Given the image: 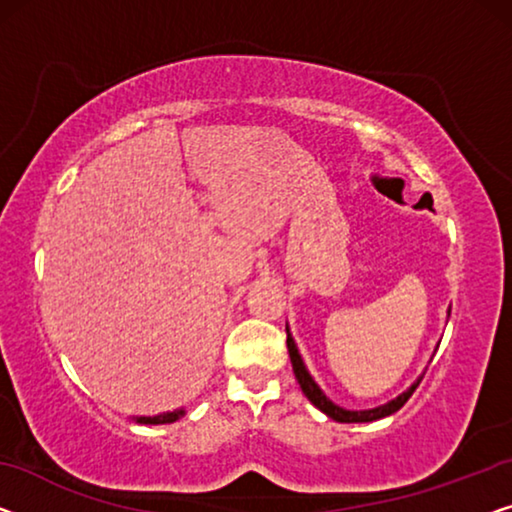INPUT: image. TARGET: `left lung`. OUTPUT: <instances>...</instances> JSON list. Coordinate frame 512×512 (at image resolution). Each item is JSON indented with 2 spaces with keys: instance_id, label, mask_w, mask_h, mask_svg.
Instances as JSON below:
<instances>
[{
  "instance_id": "1",
  "label": "left lung",
  "mask_w": 512,
  "mask_h": 512,
  "mask_svg": "<svg viewBox=\"0 0 512 512\" xmlns=\"http://www.w3.org/2000/svg\"><path fill=\"white\" fill-rule=\"evenodd\" d=\"M287 352H289V358H292L294 375H296V381H299V386H301V391H303L305 398H308L312 404H315L319 411H324L326 416L333 418V421H338V423H372V421H379V418H384V416L395 414V411H398L400 407H404V402H407L411 395H414V391H416L418 384H421V379H423V375H421V377L414 381V384L407 388V391L400 393L395 400L381 404V407L363 409V411H349V409H342L335 402H331L322 393V388L315 384V379H312L310 372L305 370L303 358L299 354V349H296V345H294V338H292V333H289V329H287Z\"/></svg>"
}]
</instances>
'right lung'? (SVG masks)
Instances as JSON below:
<instances>
[{
    "mask_svg": "<svg viewBox=\"0 0 512 512\" xmlns=\"http://www.w3.org/2000/svg\"><path fill=\"white\" fill-rule=\"evenodd\" d=\"M181 416H183V409H177V411H167V414H158V416H137L135 421L142 425H163V423H174Z\"/></svg>",
    "mask_w": 512,
    "mask_h": 512,
    "instance_id": "obj_1",
    "label": "right lung"
}]
</instances>
